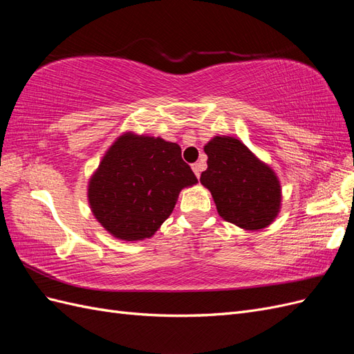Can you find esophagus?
<instances>
[{"label": "esophagus", "instance_id": "obj_1", "mask_svg": "<svg viewBox=\"0 0 354 354\" xmlns=\"http://www.w3.org/2000/svg\"><path fill=\"white\" fill-rule=\"evenodd\" d=\"M192 169H194L195 176L199 178V177H201V171L203 169V164H202V162H196V164L192 165Z\"/></svg>", "mask_w": 354, "mask_h": 354}]
</instances>
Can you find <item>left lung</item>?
<instances>
[{
	"label": "left lung",
	"instance_id": "8db88e82",
	"mask_svg": "<svg viewBox=\"0 0 354 354\" xmlns=\"http://www.w3.org/2000/svg\"><path fill=\"white\" fill-rule=\"evenodd\" d=\"M203 151L208 168L201 183L209 189L220 216L246 230L269 226L281 208V185L272 168L233 137H214Z\"/></svg>",
	"mask_w": 354,
	"mask_h": 354
}]
</instances>
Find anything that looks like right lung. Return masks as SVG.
Wrapping results in <instances>:
<instances>
[{"label":"right lung","instance_id":"obj_1","mask_svg":"<svg viewBox=\"0 0 354 354\" xmlns=\"http://www.w3.org/2000/svg\"><path fill=\"white\" fill-rule=\"evenodd\" d=\"M198 183L177 143L121 136L90 180L88 201L102 226L115 238H151L176 207L180 190Z\"/></svg>","mask_w":354,"mask_h":354}]
</instances>
